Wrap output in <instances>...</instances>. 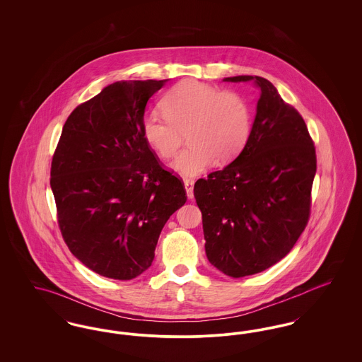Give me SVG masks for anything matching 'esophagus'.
<instances>
[{
    "mask_svg": "<svg viewBox=\"0 0 362 362\" xmlns=\"http://www.w3.org/2000/svg\"><path fill=\"white\" fill-rule=\"evenodd\" d=\"M183 183H185V189L187 192V198L192 199V197H194V180L192 179H185Z\"/></svg>",
    "mask_w": 362,
    "mask_h": 362,
    "instance_id": "esophagus-1",
    "label": "esophagus"
}]
</instances>
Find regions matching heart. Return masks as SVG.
Instances as JSON below:
<instances>
[{
    "instance_id": "heart-1",
    "label": "heart",
    "mask_w": 362,
    "mask_h": 362,
    "mask_svg": "<svg viewBox=\"0 0 362 362\" xmlns=\"http://www.w3.org/2000/svg\"><path fill=\"white\" fill-rule=\"evenodd\" d=\"M161 108L164 115L144 117L142 134L161 158L173 157L187 134L189 146L171 164L182 176H197L214 161H232L252 132V110L245 96L201 81L177 83L164 95Z\"/></svg>"
}]
</instances>
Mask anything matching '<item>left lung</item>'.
Segmentation results:
<instances>
[{"mask_svg":"<svg viewBox=\"0 0 362 362\" xmlns=\"http://www.w3.org/2000/svg\"><path fill=\"white\" fill-rule=\"evenodd\" d=\"M260 90L247 145L224 170L194 186L202 211L209 262L225 276H252L285 258L310 218L316 153L307 124L276 86L258 76Z\"/></svg>","mask_w":362,"mask_h":362,"instance_id":"8db88e82","label":"left lung"}]
</instances>
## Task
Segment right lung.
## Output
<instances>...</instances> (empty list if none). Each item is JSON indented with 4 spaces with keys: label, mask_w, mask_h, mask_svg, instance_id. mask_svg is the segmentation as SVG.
<instances>
[{
    "label": "right lung",
    "mask_w": 362,
    "mask_h": 362,
    "mask_svg": "<svg viewBox=\"0 0 362 362\" xmlns=\"http://www.w3.org/2000/svg\"><path fill=\"white\" fill-rule=\"evenodd\" d=\"M167 80L117 81L65 122L52 163L58 224L92 272L133 279L155 259L161 229L187 201L142 134L148 100Z\"/></svg>",
    "instance_id": "1"
}]
</instances>
